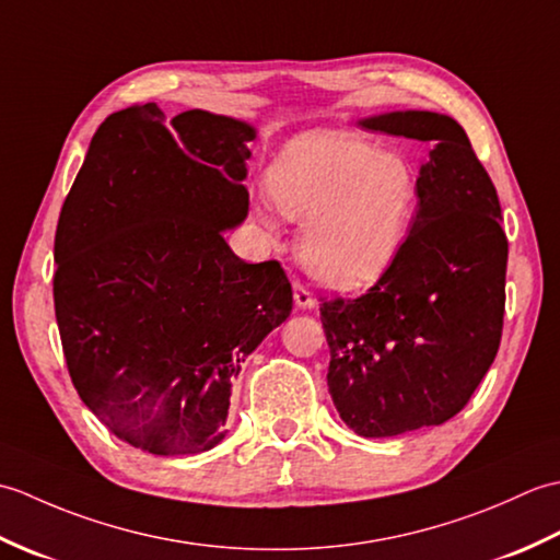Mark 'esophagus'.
I'll return each mask as SVG.
<instances>
[{"label":"esophagus","instance_id":"obj_1","mask_svg":"<svg viewBox=\"0 0 560 560\" xmlns=\"http://www.w3.org/2000/svg\"><path fill=\"white\" fill-rule=\"evenodd\" d=\"M293 299L299 307H315V295L307 291L305 283H301L299 279L293 281Z\"/></svg>","mask_w":560,"mask_h":560}]
</instances>
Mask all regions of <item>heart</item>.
<instances>
[{
  "mask_svg": "<svg viewBox=\"0 0 560 560\" xmlns=\"http://www.w3.org/2000/svg\"><path fill=\"white\" fill-rule=\"evenodd\" d=\"M269 195L283 217L303 223L307 271L335 289H361L397 259L419 180L397 151L347 132H307L273 163Z\"/></svg>",
  "mask_w": 560,
  "mask_h": 560,
  "instance_id": "obj_1",
  "label": "heart"
}]
</instances>
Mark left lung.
I'll list each match as a JSON object with an SVG mask.
<instances>
[{
    "mask_svg": "<svg viewBox=\"0 0 560 560\" xmlns=\"http://www.w3.org/2000/svg\"><path fill=\"white\" fill-rule=\"evenodd\" d=\"M363 127L435 141L397 259L359 299H319L341 421L389 438L445 423L489 373L503 335L508 237L491 177L452 117L407 110Z\"/></svg>",
    "mask_w": 560,
    "mask_h": 560,
    "instance_id": "obj_1",
    "label": "left lung"
}]
</instances>
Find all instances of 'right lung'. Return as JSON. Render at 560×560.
Segmentation results:
<instances>
[{"instance_id": "right-lung-1", "label": "right lung", "mask_w": 560, "mask_h": 560, "mask_svg": "<svg viewBox=\"0 0 560 560\" xmlns=\"http://www.w3.org/2000/svg\"><path fill=\"white\" fill-rule=\"evenodd\" d=\"M255 129L156 103L105 117L59 211L55 315L67 371L103 425L151 455L225 435L231 385L293 291L277 259L243 261L223 231L247 213Z\"/></svg>"}]
</instances>
